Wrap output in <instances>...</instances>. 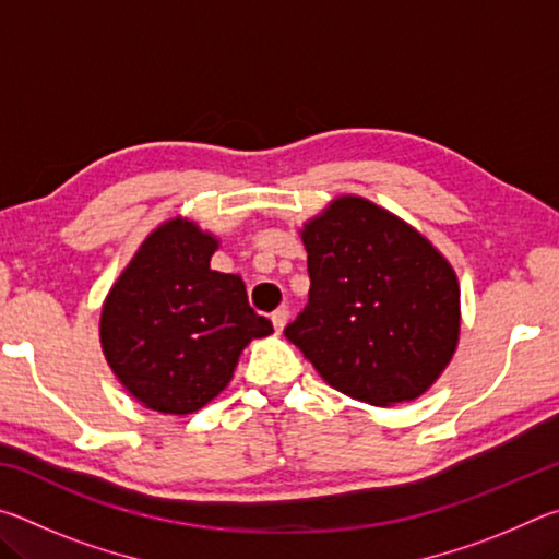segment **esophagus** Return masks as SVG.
Here are the masks:
<instances>
[{
  "label": "esophagus",
  "mask_w": 559,
  "mask_h": 559,
  "mask_svg": "<svg viewBox=\"0 0 559 559\" xmlns=\"http://www.w3.org/2000/svg\"><path fill=\"white\" fill-rule=\"evenodd\" d=\"M271 320H273V328H276V333H281V330L288 323V308H278L276 313L271 316Z\"/></svg>",
  "instance_id": "34e87169"
}]
</instances>
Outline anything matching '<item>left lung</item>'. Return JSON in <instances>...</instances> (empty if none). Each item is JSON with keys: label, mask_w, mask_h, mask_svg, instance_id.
Masks as SVG:
<instances>
[{"label": "left lung", "mask_w": 559, "mask_h": 559, "mask_svg": "<svg viewBox=\"0 0 559 559\" xmlns=\"http://www.w3.org/2000/svg\"><path fill=\"white\" fill-rule=\"evenodd\" d=\"M308 306L283 330L318 374L353 400L392 406L447 370L461 290L429 239L362 197H337L308 224Z\"/></svg>", "instance_id": "left-lung-1"}]
</instances>
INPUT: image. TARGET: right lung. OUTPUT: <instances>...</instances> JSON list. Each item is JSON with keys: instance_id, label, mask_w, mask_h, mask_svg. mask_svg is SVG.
<instances>
[{"instance_id": "add662e5", "label": "right lung", "mask_w": 559, "mask_h": 559, "mask_svg": "<svg viewBox=\"0 0 559 559\" xmlns=\"http://www.w3.org/2000/svg\"><path fill=\"white\" fill-rule=\"evenodd\" d=\"M216 249V236L175 216L140 243L103 302V355L147 409H202L231 382L243 347L273 333L241 276L210 269Z\"/></svg>"}]
</instances>
